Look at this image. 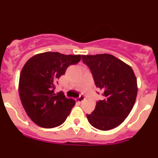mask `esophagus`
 Masks as SVG:
<instances>
[{"instance_id":"34e87169","label":"esophagus","mask_w":158,"mask_h":158,"mask_svg":"<svg viewBox=\"0 0 158 158\" xmlns=\"http://www.w3.org/2000/svg\"><path fill=\"white\" fill-rule=\"evenodd\" d=\"M85 96H81L80 97H78V98L77 99V101L80 102V103H81V102L85 101Z\"/></svg>"}]
</instances>
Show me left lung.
<instances>
[{
  "mask_svg": "<svg viewBox=\"0 0 158 158\" xmlns=\"http://www.w3.org/2000/svg\"><path fill=\"white\" fill-rule=\"evenodd\" d=\"M91 69L96 87L104 99L87 115L89 123L96 129L108 131L119 126L134 107L138 93L137 78L127 63L109 54L82 55Z\"/></svg>",
  "mask_w": 158,
  "mask_h": 158,
  "instance_id": "left-lung-1",
  "label": "left lung"
}]
</instances>
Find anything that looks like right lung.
<instances>
[{"label": "right lung", "instance_id": "right-lung-1", "mask_svg": "<svg viewBox=\"0 0 158 158\" xmlns=\"http://www.w3.org/2000/svg\"><path fill=\"white\" fill-rule=\"evenodd\" d=\"M80 60L81 54L44 52L31 57L23 65L19 75V97L29 118L38 126L53 128L65 122L76 102L62 92L55 93V84L69 65Z\"/></svg>", "mask_w": 158, "mask_h": 158}]
</instances>
